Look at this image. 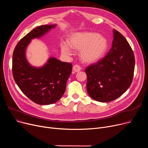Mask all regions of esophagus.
<instances>
[{
  "mask_svg": "<svg viewBox=\"0 0 148 148\" xmlns=\"http://www.w3.org/2000/svg\"><path fill=\"white\" fill-rule=\"evenodd\" d=\"M73 70L75 73L79 72L81 70V67L78 65H74V66L73 68Z\"/></svg>",
  "mask_w": 148,
  "mask_h": 148,
  "instance_id": "obj_1",
  "label": "esophagus"
}]
</instances>
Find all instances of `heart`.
<instances>
[{
    "label": "heart",
    "instance_id": "heart-1",
    "mask_svg": "<svg viewBox=\"0 0 148 148\" xmlns=\"http://www.w3.org/2000/svg\"><path fill=\"white\" fill-rule=\"evenodd\" d=\"M108 47L107 39L94 32L75 33L69 37V43L63 42L60 48L62 53L71 55L72 49L79 50L80 59L87 64H92L103 56Z\"/></svg>",
    "mask_w": 148,
    "mask_h": 148
}]
</instances>
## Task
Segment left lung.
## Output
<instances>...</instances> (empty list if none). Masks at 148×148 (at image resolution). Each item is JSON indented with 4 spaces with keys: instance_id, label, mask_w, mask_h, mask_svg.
<instances>
[{
    "instance_id": "8db88e82",
    "label": "left lung",
    "mask_w": 148,
    "mask_h": 148,
    "mask_svg": "<svg viewBox=\"0 0 148 148\" xmlns=\"http://www.w3.org/2000/svg\"><path fill=\"white\" fill-rule=\"evenodd\" d=\"M112 48L95 64L86 68L87 91L95 101L110 102L130 88L133 78L135 59L126 38L113 29Z\"/></svg>"
}]
</instances>
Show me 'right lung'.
<instances>
[{
	"label": "right lung",
	"mask_w": 148,
	"mask_h": 148,
	"mask_svg": "<svg viewBox=\"0 0 148 148\" xmlns=\"http://www.w3.org/2000/svg\"><path fill=\"white\" fill-rule=\"evenodd\" d=\"M56 26L36 27L18 42L12 54V74L15 83L23 94L40 105L53 104L64 95L72 64L50 57L42 66H35L27 60L26 50L33 39L42 37Z\"/></svg>",
	"instance_id": "right-lung-1"
}]
</instances>
